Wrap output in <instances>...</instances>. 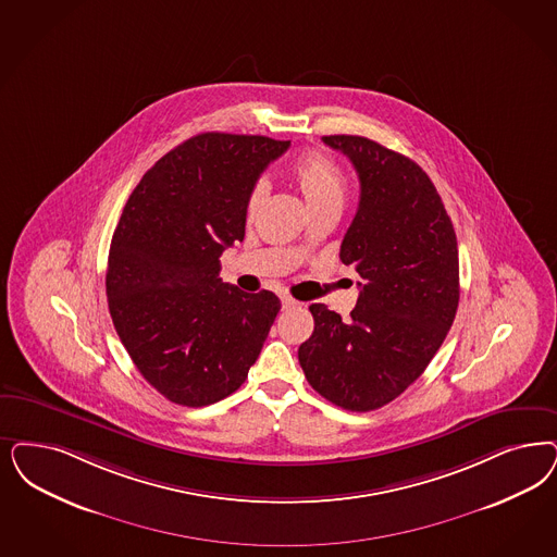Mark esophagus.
I'll return each mask as SVG.
<instances>
[{"label":"esophagus","mask_w":557,"mask_h":557,"mask_svg":"<svg viewBox=\"0 0 557 557\" xmlns=\"http://www.w3.org/2000/svg\"><path fill=\"white\" fill-rule=\"evenodd\" d=\"M298 305H300V302H298V300H294L292 296H282V307L294 308L298 307Z\"/></svg>","instance_id":"obj_1"}]
</instances>
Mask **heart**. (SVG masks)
<instances>
[{"mask_svg": "<svg viewBox=\"0 0 557 557\" xmlns=\"http://www.w3.org/2000/svg\"><path fill=\"white\" fill-rule=\"evenodd\" d=\"M292 181L296 189L305 197L307 208L312 211L337 208L342 210L346 199V176L342 173L339 164L323 152H308L300 156L292 169ZM265 195V185L255 183L247 197V213L252 215L261 199Z\"/></svg>", "mask_w": 557, "mask_h": 557, "instance_id": "1", "label": "heart"}]
</instances>
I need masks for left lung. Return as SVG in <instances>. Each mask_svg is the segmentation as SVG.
Returning a JSON list of instances; mask_svg holds the SVG:
<instances>
[{
    "mask_svg": "<svg viewBox=\"0 0 557 557\" xmlns=\"http://www.w3.org/2000/svg\"><path fill=\"white\" fill-rule=\"evenodd\" d=\"M360 178V203L339 259L356 269L349 321L310 305L314 331L298 349L310 386L347 411L397 399L436 356L459 307V247L430 176L360 135H325Z\"/></svg>",
    "mask_w": 557,
    "mask_h": 557,
    "instance_id": "left-lung-1",
    "label": "left lung"
}]
</instances>
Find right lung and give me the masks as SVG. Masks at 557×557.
Masks as SVG:
<instances>
[{
  "mask_svg": "<svg viewBox=\"0 0 557 557\" xmlns=\"http://www.w3.org/2000/svg\"><path fill=\"white\" fill-rule=\"evenodd\" d=\"M289 141L208 132L164 153L116 224L107 298L121 344L169 401L203 407L232 395L257 362L280 298L220 277L245 238L247 197Z\"/></svg>",
  "mask_w": 557,
  "mask_h": 557,
  "instance_id": "add662e5",
  "label": "right lung"
}]
</instances>
